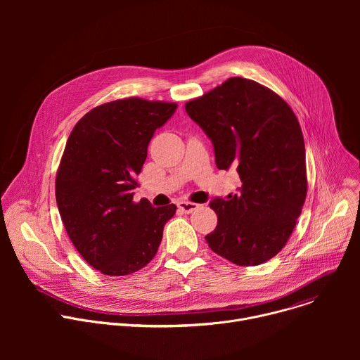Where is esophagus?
I'll use <instances>...</instances> for the list:
<instances>
[{
	"instance_id": "34e87169",
	"label": "esophagus",
	"mask_w": 360,
	"mask_h": 360,
	"mask_svg": "<svg viewBox=\"0 0 360 360\" xmlns=\"http://www.w3.org/2000/svg\"><path fill=\"white\" fill-rule=\"evenodd\" d=\"M198 207H199V205H198V203H193V202H185V200L178 202V208H179L182 212H185V214L193 212Z\"/></svg>"
}]
</instances>
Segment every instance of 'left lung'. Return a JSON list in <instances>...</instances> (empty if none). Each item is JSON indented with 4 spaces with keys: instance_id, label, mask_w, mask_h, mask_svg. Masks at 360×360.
Wrapping results in <instances>:
<instances>
[{
    "instance_id": "obj_1",
    "label": "left lung",
    "mask_w": 360,
    "mask_h": 360,
    "mask_svg": "<svg viewBox=\"0 0 360 360\" xmlns=\"http://www.w3.org/2000/svg\"><path fill=\"white\" fill-rule=\"evenodd\" d=\"M205 131L219 169L235 167L242 186L210 207L218 215L210 248L239 266L261 265L281 252L307 193L304 142L296 115L272 89L233 77L185 104Z\"/></svg>"
}]
</instances>
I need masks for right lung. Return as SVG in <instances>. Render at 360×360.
<instances>
[{"label":"right lung","instance_id":"1","mask_svg":"<svg viewBox=\"0 0 360 360\" xmlns=\"http://www.w3.org/2000/svg\"><path fill=\"white\" fill-rule=\"evenodd\" d=\"M176 104L136 96L86 112L74 127L57 171L56 198L65 231L82 258L108 276H125L157 255L174 203L134 202L150 138Z\"/></svg>","mask_w":360,"mask_h":360}]
</instances>
